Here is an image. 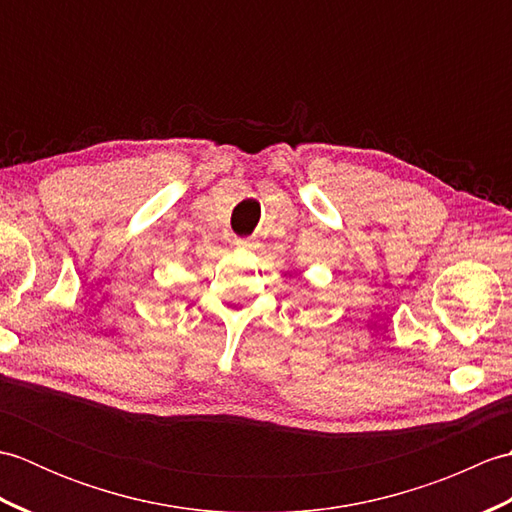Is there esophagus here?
Instances as JSON below:
<instances>
[{"label": "esophagus", "mask_w": 512, "mask_h": 512, "mask_svg": "<svg viewBox=\"0 0 512 512\" xmlns=\"http://www.w3.org/2000/svg\"><path fill=\"white\" fill-rule=\"evenodd\" d=\"M235 244H237L239 248H248V246L253 244V242H250V237H237V239H235Z\"/></svg>", "instance_id": "1"}]
</instances>
